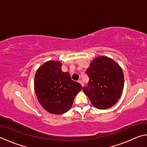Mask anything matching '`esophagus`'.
<instances>
[{
	"mask_svg": "<svg viewBox=\"0 0 147 147\" xmlns=\"http://www.w3.org/2000/svg\"><path fill=\"white\" fill-rule=\"evenodd\" d=\"M78 82H79L80 84H81V85L82 86V87L84 86V83H83V82L81 80H78Z\"/></svg>",
	"mask_w": 147,
	"mask_h": 147,
	"instance_id": "obj_1",
	"label": "esophagus"
}]
</instances>
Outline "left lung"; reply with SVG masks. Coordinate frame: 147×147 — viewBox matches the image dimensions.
Returning <instances> with one entry per match:
<instances>
[{"label":"left lung","mask_w":147,"mask_h":147,"mask_svg":"<svg viewBox=\"0 0 147 147\" xmlns=\"http://www.w3.org/2000/svg\"><path fill=\"white\" fill-rule=\"evenodd\" d=\"M86 73L89 78L83 91L95 108L104 109L113 106L121 97L124 87V74L121 67L112 59L97 57Z\"/></svg>","instance_id":"1"}]
</instances>
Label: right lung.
I'll use <instances>...</instances> for the list:
<instances>
[{
  "instance_id": "obj_1",
  "label": "right lung",
  "mask_w": 147,
  "mask_h": 147,
  "mask_svg": "<svg viewBox=\"0 0 147 147\" xmlns=\"http://www.w3.org/2000/svg\"><path fill=\"white\" fill-rule=\"evenodd\" d=\"M34 88L43 108L49 113L59 115L71 109L82 87L71 79L69 73L61 71L60 62L49 61L37 71Z\"/></svg>"
}]
</instances>
